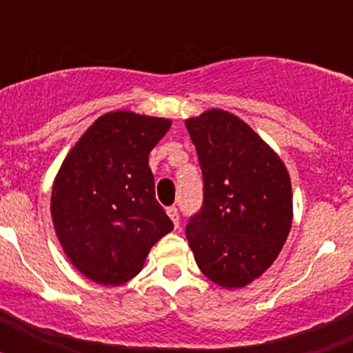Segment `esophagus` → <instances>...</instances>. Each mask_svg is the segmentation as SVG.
Wrapping results in <instances>:
<instances>
[{"label":"esophagus","instance_id":"1","mask_svg":"<svg viewBox=\"0 0 353 353\" xmlns=\"http://www.w3.org/2000/svg\"><path fill=\"white\" fill-rule=\"evenodd\" d=\"M168 215H170L171 221H173L174 228H179V210H176V207L168 208Z\"/></svg>","mask_w":353,"mask_h":353}]
</instances>
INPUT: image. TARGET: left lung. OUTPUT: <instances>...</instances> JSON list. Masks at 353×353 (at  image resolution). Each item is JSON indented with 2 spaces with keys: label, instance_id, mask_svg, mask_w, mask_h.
Listing matches in <instances>:
<instances>
[{
  "label": "left lung",
  "instance_id": "8db88e82",
  "mask_svg": "<svg viewBox=\"0 0 353 353\" xmlns=\"http://www.w3.org/2000/svg\"><path fill=\"white\" fill-rule=\"evenodd\" d=\"M203 173V207L185 226L199 270L242 288L281 252L293 219L292 182L279 155L223 109L185 120Z\"/></svg>",
  "mask_w": 353,
  "mask_h": 353
}]
</instances>
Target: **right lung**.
<instances>
[{
    "label": "right lung",
    "mask_w": 353,
    "mask_h": 353,
    "mask_svg": "<svg viewBox=\"0 0 353 353\" xmlns=\"http://www.w3.org/2000/svg\"><path fill=\"white\" fill-rule=\"evenodd\" d=\"M166 118L113 111L93 121L52 183L51 215L70 263L99 285L138 276L173 223L155 199L148 155L170 130Z\"/></svg>",
    "instance_id": "obj_1"
}]
</instances>
